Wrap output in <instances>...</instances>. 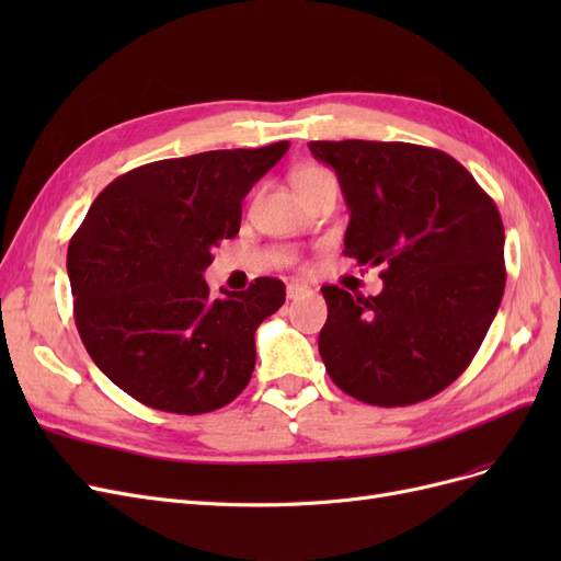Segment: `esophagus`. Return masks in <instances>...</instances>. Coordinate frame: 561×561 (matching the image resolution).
Instances as JSON below:
<instances>
[{"instance_id": "obj_1", "label": "esophagus", "mask_w": 561, "mask_h": 561, "mask_svg": "<svg viewBox=\"0 0 561 561\" xmlns=\"http://www.w3.org/2000/svg\"><path fill=\"white\" fill-rule=\"evenodd\" d=\"M309 293H311V287L304 285V283H290V285H287V299H297V297H304V295H309Z\"/></svg>"}]
</instances>
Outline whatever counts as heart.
<instances>
[{
    "mask_svg": "<svg viewBox=\"0 0 561 561\" xmlns=\"http://www.w3.org/2000/svg\"><path fill=\"white\" fill-rule=\"evenodd\" d=\"M328 180H334V178L325 171V168L309 165V168H304V171H299L295 175V186H297V190H304V186H311V184H318V182H328Z\"/></svg>",
    "mask_w": 561,
    "mask_h": 561,
    "instance_id": "heart-1",
    "label": "heart"
}]
</instances>
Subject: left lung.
I'll return each mask as SVG.
<instances>
[{"instance_id":"8db88e82","label":"left lung","mask_w":561,"mask_h":561,"mask_svg":"<svg viewBox=\"0 0 561 561\" xmlns=\"http://www.w3.org/2000/svg\"><path fill=\"white\" fill-rule=\"evenodd\" d=\"M334 168L351 222L344 254L383 266L377 297L322 287L318 351L351 398L404 407L458 379L505 290L496 203L439 149L410 142H309Z\"/></svg>"}]
</instances>
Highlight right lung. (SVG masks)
Masks as SVG:
<instances>
[{
    "label": "right lung",
    "mask_w": 561,
    "mask_h": 561,
    "mask_svg": "<svg viewBox=\"0 0 561 561\" xmlns=\"http://www.w3.org/2000/svg\"><path fill=\"white\" fill-rule=\"evenodd\" d=\"M290 142L135 168L107 184L67 248L75 322L93 363L130 398L206 414L248 386L254 332L285 301L257 278L210 297L203 271L241 227V203Z\"/></svg>",
    "instance_id": "add662e5"
}]
</instances>
